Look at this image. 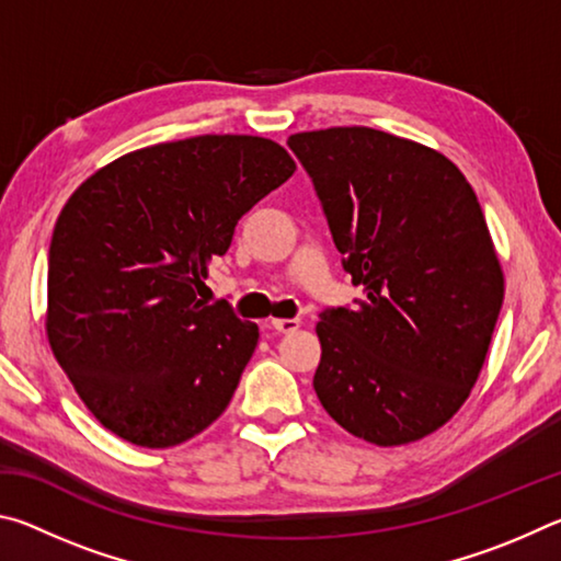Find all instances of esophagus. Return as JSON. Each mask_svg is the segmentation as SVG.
<instances>
[{"label": "esophagus", "mask_w": 561, "mask_h": 561, "mask_svg": "<svg viewBox=\"0 0 561 561\" xmlns=\"http://www.w3.org/2000/svg\"><path fill=\"white\" fill-rule=\"evenodd\" d=\"M301 327L299 319H272V329L279 331V334H291Z\"/></svg>", "instance_id": "esophagus-1"}]
</instances>
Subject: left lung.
<instances>
[{
	"label": "left lung",
	"instance_id": "8db88e82",
	"mask_svg": "<svg viewBox=\"0 0 561 561\" xmlns=\"http://www.w3.org/2000/svg\"><path fill=\"white\" fill-rule=\"evenodd\" d=\"M287 146L366 291L317 324L319 401L366 443L421 440L468 401L505 299L478 195L453 160L393 133L307 130Z\"/></svg>",
	"mask_w": 561,
	"mask_h": 561
}]
</instances>
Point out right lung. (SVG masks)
Wrapping results in <instances>:
<instances>
[{
  "mask_svg": "<svg viewBox=\"0 0 561 561\" xmlns=\"http://www.w3.org/2000/svg\"><path fill=\"white\" fill-rule=\"evenodd\" d=\"M294 170L270 138L197 136L121 156L66 201L46 336L103 428L170 448L222 415L260 329L197 294L237 220Z\"/></svg>",
  "mask_w": 561,
  "mask_h": 561,
  "instance_id": "obj_1",
  "label": "right lung"
}]
</instances>
